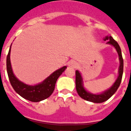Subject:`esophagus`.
<instances>
[{"mask_svg": "<svg viewBox=\"0 0 131 131\" xmlns=\"http://www.w3.org/2000/svg\"><path fill=\"white\" fill-rule=\"evenodd\" d=\"M68 66L69 67H73V68H76V67H77V66H78V64L77 63V62L72 60V61H70L68 63Z\"/></svg>", "mask_w": 131, "mask_h": 131, "instance_id": "34e87169", "label": "esophagus"}]
</instances>
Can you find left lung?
Instances as JSON below:
<instances>
[{
  "label": "left lung",
  "mask_w": 131,
  "mask_h": 131,
  "mask_svg": "<svg viewBox=\"0 0 131 131\" xmlns=\"http://www.w3.org/2000/svg\"><path fill=\"white\" fill-rule=\"evenodd\" d=\"M104 40H108L107 44L112 46L116 49L118 54V59H119V62H120L119 67H118V75L115 82L113 83V85L110 88H108L107 90L104 91L101 93L93 94L90 93L84 88L81 74L80 73L79 71L78 70L76 71V88H77V91L79 95L83 100L92 102L94 103H101L103 102L107 101L108 99H110L115 93L121 82L123 71H124V60H123V57L121 54V48H120V46H118V43L111 36H105Z\"/></svg>",
  "instance_id": "1"
}]
</instances>
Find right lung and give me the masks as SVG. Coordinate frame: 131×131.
I'll list each match as a JSON object with an SVG mask.
<instances>
[{
	"instance_id": "right-lung-1",
	"label": "right lung",
	"mask_w": 131,
	"mask_h": 131,
	"mask_svg": "<svg viewBox=\"0 0 131 131\" xmlns=\"http://www.w3.org/2000/svg\"><path fill=\"white\" fill-rule=\"evenodd\" d=\"M10 51L11 46L8 52L6 61L7 72L10 83L16 93L23 98L34 102L42 101L50 96L54 90L57 79L67 69V66H64L62 68L54 71L40 83L34 85H28L19 81L13 73L10 62Z\"/></svg>"
}]
</instances>
